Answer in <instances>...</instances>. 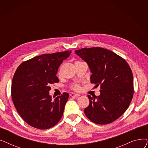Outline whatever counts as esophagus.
I'll return each instance as SVG.
<instances>
[{
  "label": "esophagus",
  "instance_id": "34e87169",
  "mask_svg": "<svg viewBox=\"0 0 148 148\" xmlns=\"http://www.w3.org/2000/svg\"><path fill=\"white\" fill-rule=\"evenodd\" d=\"M70 96L72 97H79L80 95L79 94H74V93H71V94H70Z\"/></svg>",
  "mask_w": 148,
  "mask_h": 148
}]
</instances>
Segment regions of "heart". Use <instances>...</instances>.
<instances>
[{
    "instance_id": "1",
    "label": "heart",
    "mask_w": 148,
    "mask_h": 148,
    "mask_svg": "<svg viewBox=\"0 0 148 148\" xmlns=\"http://www.w3.org/2000/svg\"><path fill=\"white\" fill-rule=\"evenodd\" d=\"M59 73L60 74V71H59ZM71 89H73L74 90H75V91H79V90H81L80 85L79 84H78V83H74V84H73L71 85Z\"/></svg>"
}]
</instances>
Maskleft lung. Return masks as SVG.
Listing matches in <instances>:
<instances>
[{
  "instance_id": "left-lung-1",
  "label": "left lung",
  "mask_w": 148,
  "mask_h": 148,
  "mask_svg": "<svg viewBox=\"0 0 148 148\" xmlns=\"http://www.w3.org/2000/svg\"><path fill=\"white\" fill-rule=\"evenodd\" d=\"M88 64L90 82L100 85V95H88L89 105L84 108L87 118L106 125L118 119L128 108L134 94L133 76L126 60L115 53L101 47L75 51Z\"/></svg>"
}]
</instances>
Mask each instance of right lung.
<instances>
[{
  "instance_id": "obj_1",
  "label": "right lung",
  "mask_w": 148,
  "mask_h": 148,
  "mask_svg": "<svg viewBox=\"0 0 148 148\" xmlns=\"http://www.w3.org/2000/svg\"><path fill=\"white\" fill-rule=\"evenodd\" d=\"M71 53L65 51L35 56L23 62L15 71L12 100L21 118L31 127L49 129L62 117L69 94L64 92L53 100L49 90L50 85L59 82L58 68Z\"/></svg>"
}]
</instances>
